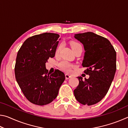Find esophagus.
Wrapping results in <instances>:
<instances>
[{
    "label": "esophagus",
    "instance_id": "34e87169",
    "mask_svg": "<svg viewBox=\"0 0 128 128\" xmlns=\"http://www.w3.org/2000/svg\"><path fill=\"white\" fill-rule=\"evenodd\" d=\"M65 76H66V80H68V79H69V78H70L71 77V76L69 75V74H66V75H65Z\"/></svg>",
    "mask_w": 128,
    "mask_h": 128
}]
</instances>
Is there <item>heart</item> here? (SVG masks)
Returning a JSON list of instances; mask_svg holds the SVG:
<instances>
[{"label": "heart", "instance_id": "heart-1", "mask_svg": "<svg viewBox=\"0 0 128 128\" xmlns=\"http://www.w3.org/2000/svg\"><path fill=\"white\" fill-rule=\"evenodd\" d=\"M71 46H72V48L73 51H74L76 49L78 48V47H82L81 44L77 42H72V43H71ZM62 47V44H60L59 46L58 47V48H56V51H55L56 55H58V54H59L60 50H61ZM59 66L60 68L62 69L63 70L66 71V72H70L71 70H72V68L73 67V65L72 64L70 63V62H69L66 61H65V60H63V61L59 63Z\"/></svg>", "mask_w": 128, "mask_h": 128}]
</instances>
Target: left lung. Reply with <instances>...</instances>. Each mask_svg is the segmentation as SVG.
<instances>
[{
  "instance_id": "left-lung-1",
  "label": "left lung",
  "mask_w": 128,
  "mask_h": 128,
  "mask_svg": "<svg viewBox=\"0 0 128 128\" xmlns=\"http://www.w3.org/2000/svg\"><path fill=\"white\" fill-rule=\"evenodd\" d=\"M74 38L84 45L85 52L82 66L89 75L83 80L78 77L79 84L74 90L77 100L84 105L95 104L107 94L116 70V52L107 38L92 32L77 34Z\"/></svg>"
}]
</instances>
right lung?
Returning a JSON list of instances; mask_svg holds the SVG:
<instances>
[{"mask_svg":"<svg viewBox=\"0 0 128 128\" xmlns=\"http://www.w3.org/2000/svg\"><path fill=\"white\" fill-rule=\"evenodd\" d=\"M58 34L44 33L26 40L18 51L14 67L16 81L24 95L34 104L52 102L66 79L58 69L48 73L46 62L54 58L59 43Z\"/></svg>","mask_w":128,"mask_h":128,"instance_id":"add662e5","label":"right lung"}]
</instances>
